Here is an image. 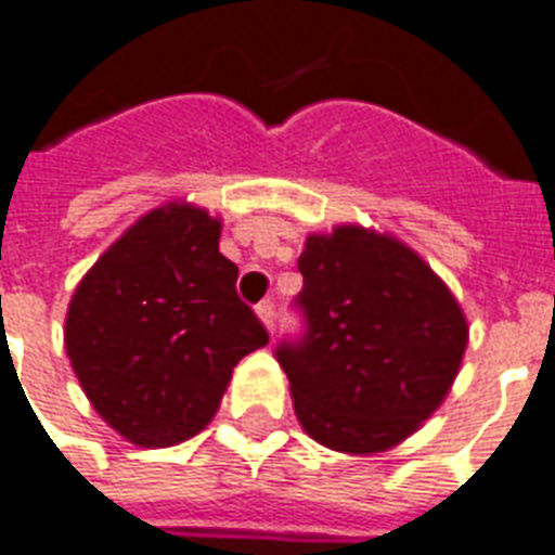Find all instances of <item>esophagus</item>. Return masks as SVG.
I'll return each instance as SVG.
<instances>
[{
    "label": "esophagus",
    "instance_id": "34e87169",
    "mask_svg": "<svg viewBox=\"0 0 555 555\" xmlns=\"http://www.w3.org/2000/svg\"><path fill=\"white\" fill-rule=\"evenodd\" d=\"M256 314L264 325H268V332H273V323H276V306H273V299H264L256 306Z\"/></svg>",
    "mask_w": 555,
    "mask_h": 555
}]
</instances>
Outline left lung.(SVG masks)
<instances>
[{
  "instance_id": "1",
  "label": "left lung",
  "mask_w": 555,
  "mask_h": 555,
  "mask_svg": "<svg viewBox=\"0 0 555 555\" xmlns=\"http://www.w3.org/2000/svg\"><path fill=\"white\" fill-rule=\"evenodd\" d=\"M296 264L302 334L276 361L299 425L349 454L399 446L454 384L468 344L456 299L413 249L361 227L311 235Z\"/></svg>"
}]
</instances>
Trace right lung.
<instances>
[{
	"instance_id": "1",
	"label": "right lung",
	"mask_w": 555,
	"mask_h": 555,
	"mask_svg": "<svg viewBox=\"0 0 555 555\" xmlns=\"http://www.w3.org/2000/svg\"><path fill=\"white\" fill-rule=\"evenodd\" d=\"M218 238L221 223L203 209L147 211L72 296V370L99 416L142 448L206 428L235 363L270 340Z\"/></svg>"
}]
</instances>
